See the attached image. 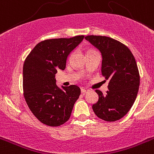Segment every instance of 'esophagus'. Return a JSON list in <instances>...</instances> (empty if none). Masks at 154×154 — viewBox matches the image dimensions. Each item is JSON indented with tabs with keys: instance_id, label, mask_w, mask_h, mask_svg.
I'll use <instances>...</instances> for the list:
<instances>
[{
	"instance_id": "34e87169",
	"label": "esophagus",
	"mask_w": 154,
	"mask_h": 154,
	"mask_svg": "<svg viewBox=\"0 0 154 154\" xmlns=\"http://www.w3.org/2000/svg\"><path fill=\"white\" fill-rule=\"evenodd\" d=\"M87 91H88V90H87V89H83V88H82V89H81V92H82V93H83V94L86 93Z\"/></svg>"
}]
</instances>
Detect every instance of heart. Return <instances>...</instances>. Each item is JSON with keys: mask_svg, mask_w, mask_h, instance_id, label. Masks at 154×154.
<instances>
[{"mask_svg": "<svg viewBox=\"0 0 154 154\" xmlns=\"http://www.w3.org/2000/svg\"><path fill=\"white\" fill-rule=\"evenodd\" d=\"M91 51H94V50H89V51H88V52H91Z\"/></svg>", "mask_w": 154, "mask_h": 154, "instance_id": "heart-1", "label": "heart"}]
</instances>
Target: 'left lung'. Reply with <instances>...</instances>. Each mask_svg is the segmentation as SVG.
<instances>
[{
  "label": "left lung",
  "mask_w": 154,
  "mask_h": 154,
  "mask_svg": "<svg viewBox=\"0 0 154 154\" xmlns=\"http://www.w3.org/2000/svg\"><path fill=\"white\" fill-rule=\"evenodd\" d=\"M85 38L102 53V75L109 80L106 95L96 90L99 99L92 109L103 120H119L130 111L138 93L140 73L135 58L127 46L112 38L88 35Z\"/></svg>",
  "instance_id": "8db88e82"
}]
</instances>
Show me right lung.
<instances>
[{"label":"right lung","instance_id":"obj_1","mask_svg":"<svg viewBox=\"0 0 154 154\" xmlns=\"http://www.w3.org/2000/svg\"><path fill=\"white\" fill-rule=\"evenodd\" d=\"M77 35L70 38L46 39L37 44L23 65L24 97L35 117L50 126H59L70 118L80 95L77 85L61 89L55 75L64 70L68 55L84 38Z\"/></svg>","mask_w":154,"mask_h":154}]
</instances>
